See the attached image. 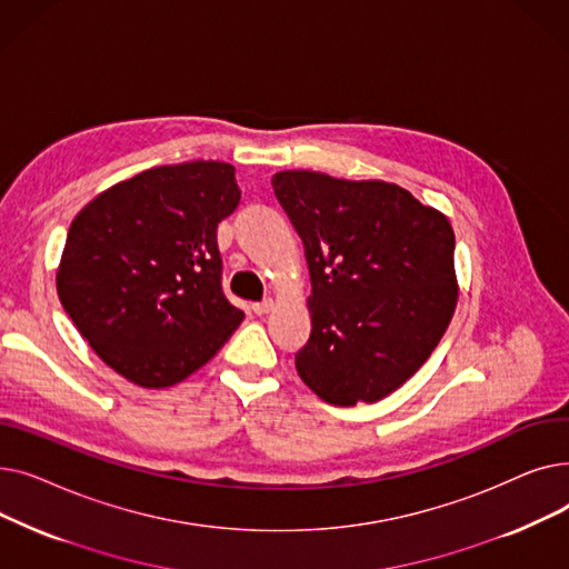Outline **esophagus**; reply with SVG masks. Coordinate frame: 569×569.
<instances>
[{"label":"esophagus","instance_id":"1","mask_svg":"<svg viewBox=\"0 0 569 569\" xmlns=\"http://www.w3.org/2000/svg\"><path fill=\"white\" fill-rule=\"evenodd\" d=\"M272 309H274V300H264V302L253 305V313H258V316H264V313H269Z\"/></svg>","mask_w":569,"mask_h":569}]
</instances>
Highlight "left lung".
Segmentation results:
<instances>
[{"instance_id":"left-lung-1","label":"left lung","mask_w":569,"mask_h":569,"mask_svg":"<svg viewBox=\"0 0 569 569\" xmlns=\"http://www.w3.org/2000/svg\"><path fill=\"white\" fill-rule=\"evenodd\" d=\"M272 187L311 274L297 373L332 406L385 399L429 360L455 316L450 221L382 179L283 170Z\"/></svg>"}]
</instances>
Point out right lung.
<instances>
[{"label":"right lung","instance_id":"add662e5","mask_svg":"<svg viewBox=\"0 0 569 569\" xmlns=\"http://www.w3.org/2000/svg\"><path fill=\"white\" fill-rule=\"evenodd\" d=\"M234 168H149L71 221L57 295L80 337L133 385L161 390L204 367L244 313L221 290L219 223L239 204Z\"/></svg>","mask_w":569,"mask_h":569}]
</instances>
